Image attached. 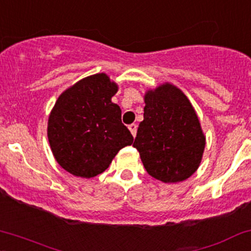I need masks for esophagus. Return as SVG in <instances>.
<instances>
[{
	"mask_svg": "<svg viewBox=\"0 0 251 251\" xmlns=\"http://www.w3.org/2000/svg\"><path fill=\"white\" fill-rule=\"evenodd\" d=\"M137 127H138V126H137L136 124H131V125H128V130L131 131L132 136H133V137H136V133H137Z\"/></svg>",
	"mask_w": 251,
	"mask_h": 251,
	"instance_id": "obj_1",
	"label": "esophagus"
}]
</instances>
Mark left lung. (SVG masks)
Instances as JSON below:
<instances>
[{"label":"left lung","instance_id":"left-lung-1","mask_svg":"<svg viewBox=\"0 0 251 251\" xmlns=\"http://www.w3.org/2000/svg\"><path fill=\"white\" fill-rule=\"evenodd\" d=\"M133 147L149 175L162 182H178L195 173L205 137L186 95L166 83L145 94L144 120Z\"/></svg>","mask_w":251,"mask_h":251}]
</instances>
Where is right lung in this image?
<instances>
[{"instance_id":"1","label":"right lung","mask_w":251,"mask_h":251,"mask_svg":"<svg viewBox=\"0 0 251 251\" xmlns=\"http://www.w3.org/2000/svg\"><path fill=\"white\" fill-rule=\"evenodd\" d=\"M118 92L106 74L81 79L59 96L49 118L48 137L54 158L70 174L90 178L103 173L133 137L112 102Z\"/></svg>"}]
</instances>
